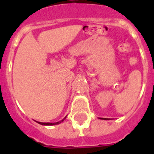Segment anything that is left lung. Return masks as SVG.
Instances as JSON below:
<instances>
[{
	"mask_svg": "<svg viewBox=\"0 0 154 154\" xmlns=\"http://www.w3.org/2000/svg\"><path fill=\"white\" fill-rule=\"evenodd\" d=\"M100 119H102V120H109V119H106V118H100Z\"/></svg>",
	"mask_w": 154,
	"mask_h": 154,
	"instance_id": "8db88e82",
	"label": "left lung"
}]
</instances>
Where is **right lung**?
<instances>
[{
	"mask_svg": "<svg viewBox=\"0 0 154 154\" xmlns=\"http://www.w3.org/2000/svg\"><path fill=\"white\" fill-rule=\"evenodd\" d=\"M66 118V117H64L61 121H60V122H54V123H50V122H37L38 124L40 125H58V124H60V123H61V122L64 121V120Z\"/></svg>",
	"mask_w": 154,
	"mask_h": 154,
	"instance_id": "obj_1",
	"label": "right lung"
}]
</instances>
